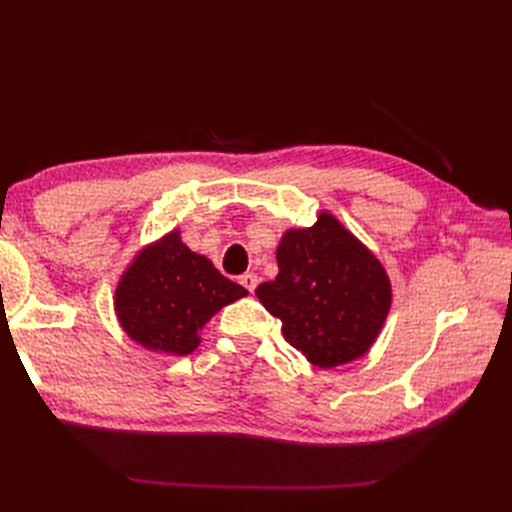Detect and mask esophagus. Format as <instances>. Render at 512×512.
Here are the masks:
<instances>
[{"mask_svg": "<svg viewBox=\"0 0 512 512\" xmlns=\"http://www.w3.org/2000/svg\"><path fill=\"white\" fill-rule=\"evenodd\" d=\"M239 284H241L245 290L254 292L256 286H258V275H256V273H243V275L239 277Z\"/></svg>", "mask_w": 512, "mask_h": 512, "instance_id": "1", "label": "esophagus"}]
</instances>
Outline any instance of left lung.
Masks as SVG:
<instances>
[{
	"label": "left lung",
	"instance_id": "obj_1",
	"mask_svg": "<svg viewBox=\"0 0 512 512\" xmlns=\"http://www.w3.org/2000/svg\"><path fill=\"white\" fill-rule=\"evenodd\" d=\"M275 258L280 271L256 288V297L282 320L286 342L320 369L361 359L393 301L374 252L333 213L320 211L314 226L284 232Z\"/></svg>",
	"mask_w": 512,
	"mask_h": 512
}]
</instances>
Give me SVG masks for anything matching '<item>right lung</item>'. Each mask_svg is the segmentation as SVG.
Listing matches in <instances>:
<instances>
[{
	"label": "right lung",
	"instance_id": "right-lung-1",
	"mask_svg": "<svg viewBox=\"0 0 512 512\" xmlns=\"http://www.w3.org/2000/svg\"><path fill=\"white\" fill-rule=\"evenodd\" d=\"M241 297H247L243 286L192 252L179 230H170L134 256L119 277L113 303L121 329L138 346L185 356L198 348L200 329Z\"/></svg>",
	"mask_w": 512,
	"mask_h": 512
}]
</instances>
